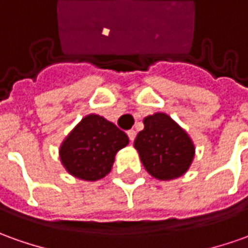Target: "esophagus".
<instances>
[{"label": "esophagus", "instance_id": "esophagus-1", "mask_svg": "<svg viewBox=\"0 0 248 248\" xmlns=\"http://www.w3.org/2000/svg\"><path fill=\"white\" fill-rule=\"evenodd\" d=\"M127 136H129V140H130L131 142H133V141L136 140V131L129 130V131H127Z\"/></svg>", "mask_w": 248, "mask_h": 248}]
</instances>
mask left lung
Here are the masks:
<instances>
[{
    "instance_id": "1",
    "label": "left lung",
    "mask_w": 248,
    "mask_h": 248,
    "mask_svg": "<svg viewBox=\"0 0 248 248\" xmlns=\"http://www.w3.org/2000/svg\"><path fill=\"white\" fill-rule=\"evenodd\" d=\"M134 148L146 171L159 181L185 175L195 155L193 140L164 112L144 118V130L137 134Z\"/></svg>"
}]
</instances>
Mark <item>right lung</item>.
<instances>
[{
    "label": "right lung",
    "mask_w": 248,
    "mask_h": 248,
    "mask_svg": "<svg viewBox=\"0 0 248 248\" xmlns=\"http://www.w3.org/2000/svg\"><path fill=\"white\" fill-rule=\"evenodd\" d=\"M127 144L124 131L106 118L89 114L61 144V163L77 179L99 181L110 172L117 152Z\"/></svg>",
    "instance_id": "1"
}]
</instances>
